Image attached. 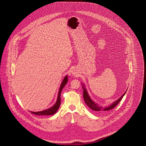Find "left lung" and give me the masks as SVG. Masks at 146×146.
<instances>
[{
  "label": "left lung",
  "instance_id": "left-lung-1",
  "mask_svg": "<svg viewBox=\"0 0 146 146\" xmlns=\"http://www.w3.org/2000/svg\"><path fill=\"white\" fill-rule=\"evenodd\" d=\"M83 88L84 89V101H85V104L90 109H92V110H93V111H94L97 112H99V113L103 112L106 111H108V110H111L113 109L114 107H115L120 102V101L121 100V99L123 98V97H124V96L125 95V93H126V92H125V93L123 94V96L120 98H119L117 101H116L115 102H113L111 106H110L108 107H101V106H99L98 104H95L89 97L86 89L85 88H84V86H83Z\"/></svg>",
  "mask_w": 146,
  "mask_h": 146
}]
</instances>
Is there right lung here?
Returning a JSON list of instances; mask_svg holds the SVG:
<instances>
[{
  "label": "right lung",
  "mask_w": 146,
  "mask_h": 146,
  "mask_svg": "<svg viewBox=\"0 0 146 146\" xmlns=\"http://www.w3.org/2000/svg\"><path fill=\"white\" fill-rule=\"evenodd\" d=\"M67 80H68V76H66L65 78H64L62 82L61 85V86H60V90H59V92H58V98H57V102L53 107H52L51 108H50L49 109H47V110H44V111H40V112H31V111H30V112L33 113V114H35L36 115H52L54 114L57 111V110H58V108L60 106V104H61V92H62V90L63 87L65 86V85L67 83Z\"/></svg>",
  "instance_id": "1"
}]
</instances>
